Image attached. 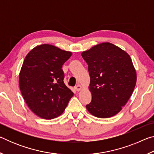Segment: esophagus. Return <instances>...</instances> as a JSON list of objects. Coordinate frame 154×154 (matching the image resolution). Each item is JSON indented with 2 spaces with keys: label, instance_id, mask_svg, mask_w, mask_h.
I'll return each mask as SVG.
<instances>
[{
  "label": "esophagus",
  "instance_id": "obj_1",
  "mask_svg": "<svg viewBox=\"0 0 154 154\" xmlns=\"http://www.w3.org/2000/svg\"><path fill=\"white\" fill-rule=\"evenodd\" d=\"M82 85H76V86L75 87V90H76V91H79V90H82Z\"/></svg>",
  "mask_w": 154,
  "mask_h": 154
}]
</instances>
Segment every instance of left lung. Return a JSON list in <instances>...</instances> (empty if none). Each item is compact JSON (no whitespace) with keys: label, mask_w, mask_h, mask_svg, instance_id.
<instances>
[{"label":"left lung","mask_w":154,"mask_h":154,"mask_svg":"<svg viewBox=\"0 0 154 154\" xmlns=\"http://www.w3.org/2000/svg\"><path fill=\"white\" fill-rule=\"evenodd\" d=\"M82 56L90 76L92 101L86 109L97 118H111L122 110L134 91L137 74L132 60L110 43L94 46Z\"/></svg>","instance_id":"1"}]
</instances>
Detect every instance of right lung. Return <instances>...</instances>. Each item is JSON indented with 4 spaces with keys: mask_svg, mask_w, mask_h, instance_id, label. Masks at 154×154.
Wrapping results in <instances>:
<instances>
[{
    "mask_svg": "<svg viewBox=\"0 0 154 154\" xmlns=\"http://www.w3.org/2000/svg\"><path fill=\"white\" fill-rule=\"evenodd\" d=\"M71 55V51L43 44L26 56L19 76L21 93L30 110L41 118L60 116L74 94L64 84L62 69Z\"/></svg>",
    "mask_w": 154,
    "mask_h": 154,
    "instance_id": "obj_1",
    "label": "right lung"
}]
</instances>
